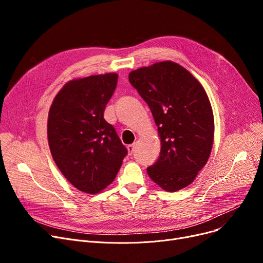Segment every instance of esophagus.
<instances>
[{"instance_id":"34e87169","label":"esophagus","mask_w":263,"mask_h":263,"mask_svg":"<svg viewBox=\"0 0 263 263\" xmlns=\"http://www.w3.org/2000/svg\"><path fill=\"white\" fill-rule=\"evenodd\" d=\"M127 149H128V154L131 156L133 153H134V149H135V145L134 144H132V145H129L128 147H127Z\"/></svg>"}]
</instances>
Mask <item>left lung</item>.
Here are the masks:
<instances>
[{
  "instance_id": "1",
  "label": "left lung",
  "mask_w": 263,
  "mask_h": 263,
  "mask_svg": "<svg viewBox=\"0 0 263 263\" xmlns=\"http://www.w3.org/2000/svg\"><path fill=\"white\" fill-rule=\"evenodd\" d=\"M129 81L148 104L161 140L160 157L147 168L148 176L167 192L190 185L212 150L214 117L208 95L194 76L172 61L136 69Z\"/></svg>"
}]
</instances>
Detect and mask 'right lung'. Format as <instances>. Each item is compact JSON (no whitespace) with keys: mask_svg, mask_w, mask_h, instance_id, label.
<instances>
[{"mask_svg":"<svg viewBox=\"0 0 263 263\" xmlns=\"http://www.w3.org/2000/svg\"><path fill=\"white\" fill-rule=\"evenodd\" d=\"M117 80L118 74L110 72L69 81L49 110L52 158L67 180L87 194L100 193L112 183L128 154L103 117Z\"/></svg>","mask_w":263,"mask_h":263,"instance_id":"1","label":"right lung"}]
</instances>
